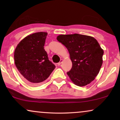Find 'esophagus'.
I'll list each match as a JSON object with an SVG mask.
<instances>
[{
  "mask_svg": "<svg viewBox=\"0 0 120 120\" xmlns=\"http://www.w3.org/2000/svg\"><path fill=\"white\" fill-rule=\"evenodd\" d=\"M62 62H63V60H60V62H59V63H57V64H58V65H60V64H61V63H62Z\"/></svg>",
  "mask_w": 120,
  "mask_h": 120,
  "instance_id": "obj_1",
  "label": "esophagus"
}]
</instances>
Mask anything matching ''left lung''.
<instances>
[{"instance_id":"1","label":"left lung","mask_w":120,"mask_h":120,"mask_svg":"<svg viewBox=\"0 0 120 120\" xmlns=\"http://www.w3.org/2000/svg\"><path fill=\"white\" fill-rule=\"evenodd\" d=\"M57 39L67 47L70 54L73 65L67 73L71 81L81 87L93 81L101 69L104 54L97 40L79 34L60 35Z\"/></svg>"}]
</instances>
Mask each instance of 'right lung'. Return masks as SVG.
Wrapping results in <instances>:
<instances>
[{"label": "right lung", "instance_id": "1", "mask_svg": "<svg viewBox=\"0 0 120 120\" xmlns=\"http://www.w3.org/2000/svg\"><path fill=\"white\" fill-rule=\"evenodd\" d=\"M47 35L46 32H38L28 35L15 50L16 68L29 84H41L56 68L44 49Z\"/></svg>", "mask_w": 120, "mask_h": 120}]
</instances>
